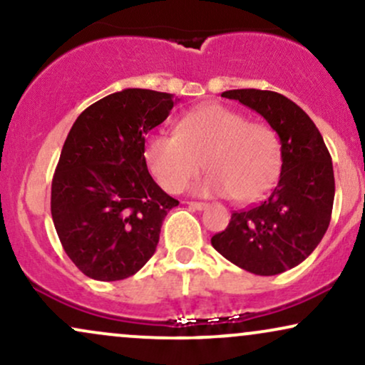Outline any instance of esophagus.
<instances>
[{
  "label": "esophagus",
  "mask_w": 365,
  "mask_h": 365,
  "mask_svg": "<svg viewBox=\"0 0 365 365\" xmlns=\"http://www.w3.org/2000/svg\"><path fill=\"white\" fill-rule=\"evenodd\" d=\"M188 206L192 209H197V211H202V209L207 207L206 202H188Z\"/></svg>",
  "instance_id": "esophagus-1"
}]
</instances>
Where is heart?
Returning <instances> with one entry per match:
<instances>
[{
	"label": "heart",
	"mask_w": 365,
	"mask_h": 365,
	"mask_svg": "<svg viewBox=\"0 0 365 365\" xmlns=\"http://www.w3.org/2000/svg\"><path fill=\"white\" fill-rule=\"evenodd\" d=\"M145 163L166 192L177 194L199 173L200 194L252 202L266 194L282 170V140L266 121H249L223 104H204L182 116L175 135L149 137Z\"/></svg>",
	"instance_id": "heart-1"
}]
</instances>
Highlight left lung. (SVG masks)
Segmentation results:
<instances>
[{
    "instance_id": "obj_1",
    "label": "left lung",
    "mask_w": 365,
    "mask_h": 365,
    "mask_svg": "<svg viewBox=\"0 0 365 365\" xmlns=\"http://www.w3.org/2000/svg\"><path fill=\"white\" fill-rule=\"evenodd\" d=\"M221 96L257 111L278 132L282 173L271 194L233 212L211 244L249 273H284L312 254L329 226L334 200L329 150L307 113L278 92L235 89Z\"/></svg>"
}]
</instances>
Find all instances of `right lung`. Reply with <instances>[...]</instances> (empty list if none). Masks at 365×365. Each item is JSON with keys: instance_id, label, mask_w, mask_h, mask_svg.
I'll list each match as a JSON object with an SVG mask.
<instances>
[{"instance_id": "1", "label": "right lung", "mask_w": 365, "mask_h": 365, "mask_svg": "<svg viewBox=\"0 0 365 365\" xmlns=\"http://www.w3.org/2000/svg\"><path fill=\"white\" fill-rule=\"evenodd\" d=\"M173 104L166 92H115L83 110L63 144L51 183L53 223L66 255L92 279L135 274L178 206L150 177L144 156L145 135Z\"/></svg>"}]
</instances>
